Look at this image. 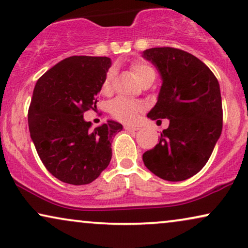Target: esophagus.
I'll list each match as a JSON object with an SVG mask.
<instances>
[{
	"label": "esophagus",
	"mask_w": 248,
	"mask_h": 248,
	"mask_svg": "<svg viewBox=\"0 0 248 248\" xmlns=\"http://www.w3.org/2000/svg\"><path fill=\"white\" fill-rule=\"evenodd\" d=\"M125 130L126 131H138V130H140V128H139L138 126H134V125H125Z\"/></svg>",
	"instance_id": "esophagus-1"
}]
</instances>
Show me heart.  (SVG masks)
<instances>
[{
  "mask_svg": "<svg viewBox=\"0 0 248 248\" xmlns=\"http://www.w3.org/2000/svg\"><path fill=\"white\" fill-rule=\"evenodd\" d=\"M132 72L143 84L148 81H155V72L149 64L144 62H137L132 64ZM113 81H114V70L110 69L107 71L103 83H101V93L104 94H109L113 91ZM143 110V106L140 103L125 99V98H116L109 104V111L111 116L116 120L124 122V123H132L139 117L141 111Z\"/></svg>",
  "mask_w": 248,
  "mask_h": 248,
  "instance_id": "obj_1",
  "label": "heart"
}]
</instances>
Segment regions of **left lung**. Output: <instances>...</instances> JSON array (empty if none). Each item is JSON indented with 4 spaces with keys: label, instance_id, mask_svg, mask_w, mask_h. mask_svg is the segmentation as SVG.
I'll use <instances>...</instances> for the list:
<instances>
[{
    "label": "left lung",
    "instance_id": "1",
    "mask_svg": "<svg viewBox=\"0 0 248 248\" xmlns=\"http://www.w3.org/2000/svg\"><path fill=\"white\" fill-rule=\"evenodd\" d=\"M142 56L157 66L162 79L158 101L148 117L169 120L159 143L142 159L158 177L185 181L204 167L221 134L219 82L202 61L185 50L155 47Z\"/></svg>",
    "mask_w": 248,
    "mask_h": 248
}]
</instances>
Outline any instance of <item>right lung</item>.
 Listing matches in <instances>:
<instances>
[{
	"label": "right lung",
	"instance_id": "right-lung-1",
	"mask_svg": "<svg viewBox=\"0 0 248 248\" xmlns=\"http://www.w3.org/2000/svg\"><path fill=\"white\" fill-rule=\"evenodd\" d=\"M109 57L71 56L37 81L28 110L31 140L47 170L72 185L93 182L111 159V139L123 126L107 121L91 130L83 120L93 109Z\"/></svg>",
	"mask_w": 248,
	"mask_h": 248
}]
</instances>
